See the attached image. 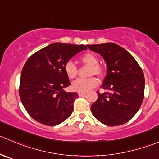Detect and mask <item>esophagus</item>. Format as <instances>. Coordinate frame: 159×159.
Listing matches in <instances>:
<instances>
[{"label": "esophagus", "mask_w": 159, "mask_h": 159, "mask_svg": "<svg viewBox=\"0 0 159 159\" xmlns=\"http://www.w3.org/2000/svg\"><path fill=\"white\" fill-rule=\"evenodd\" d=\"M78 94H79V96H80V97H82V96H84V95L87 94V92H82V91H80V92H79Z\"/></svg>", "instance_id": "34e87169"}]
</instances>
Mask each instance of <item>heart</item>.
<instances>
[{
  "mask_svg": "<svg viewBox=\"0 0 159 159\" xmlns=\"http://www.w3.org/2000/svg\"><path fill=\"white\" fill-rule=\"evenodd\" d=\"M79 60L84 66H90V70H89L90 75H96L98 76H101L102 75V69L98 65V58L94 54L86 53L81 55ZM64 70L66 75L71 80L75 78L78 73L76 66L72 61H68L65 64ZM98 84V81L95 77H90L88 79H78L72 83V88L76 91L87 92L96 87Z\"/></svg>",
  "mask_w": 159,
  "mask_h": 159,
  "instance_id": "b5f03b06",
  "label": "heart"
}]
</instances>
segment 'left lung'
<instances>
[{
    "label": "left lung",
    "instance_id": "1",
    "mask_svg": "<svg viewBox=\"0 0 159 159\" xmlns=\"http://www.w3.org/2000/svg\"><path fill=\"white\" fill-rule=\"evenodd\" d=\"M101 54L107 66L102 88L111 92L98 93L91 105L93 116L109 126L130 120L140 108L144 97L143 72L135 58L122 47L113 43L87 45Z\"/></svg>",
    "mask_w": 159,
    "mask_h": 159
}]
</instances>
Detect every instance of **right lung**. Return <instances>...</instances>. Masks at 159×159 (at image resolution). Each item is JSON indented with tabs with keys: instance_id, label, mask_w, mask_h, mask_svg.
Masks as SVG:
<instances>
[{
	"instance_id": "add662e5",
	"label": "right lung",
	"mask_w": 159,
	"mask_h": 159,
	"mask_svg": "<svg viewBox=\"0 0 159 159\" xmlns=\"http://www.w3.org/2000/svg\"><path fill=\"white\" fill-rule=\"evenodd\" d=\"M85 45L54 43L31 55L22 68L19 96L24 108L34 120L46 126H56L73 111L78 93L66 92L71 85L65 64Z\"/></svg>"
}]
</instances>
